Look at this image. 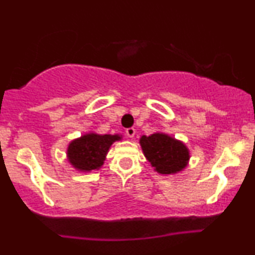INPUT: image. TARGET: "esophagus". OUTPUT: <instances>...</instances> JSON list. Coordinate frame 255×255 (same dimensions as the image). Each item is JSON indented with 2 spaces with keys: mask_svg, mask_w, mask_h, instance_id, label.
I'll list each match as a JSON object with an SVG mask.
<instances>
[{
  "mask_svg": "<svg viewBox=\"0 0 255 255\" xmlns=\"http://www.w3.org/2000/svg\"><path fill=\"white\" fill-rule=\"evenodd\" d=\"M126 135L129 136V137H133L134 135H135V129H134L133 127L127 128V129H126Z\"/></svg>",
  "mask_w": 255,
  "mask_h": 255,
  "instance_id": "esophagus-1",
  "label": "esophagus"
}]
</instances>
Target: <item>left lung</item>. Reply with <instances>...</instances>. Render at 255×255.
Segmentation results:
<instances>
[{
    "label": "left lung",
    "instance_id": "obj_1",
    "mask_svg": "<svg viewBox=\"0 0 255 255\" xmlns=\"http://www.w3.org/2000/svg\"><path fill=\"white\" fill-rule=\"evenodd\" d=\"M140 145L146 159L162 175L182 171L188 164L189 150L180 140L164 133H153L140 137Z\"/></svg>",
    "mask_w": 255,
    "mask_h": 255
}]
</instances>
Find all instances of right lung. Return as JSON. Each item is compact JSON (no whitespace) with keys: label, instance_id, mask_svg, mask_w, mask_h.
I'll use <instances>...</instances> for the list:
<instances>
[{"label":"right lung","instance_id":"obj_1","mask_svg":"<svg viewBox=\"0 0 255 255\" xmlns=\"http://www.w3.org/2000/svg\"><path fill=\"white\" fill-rule=\"evenodd\" d=\"M119 134L86 133L74 139L67 148L68 162L79 171L89 172L98 170L103 165L110 146L121 140Z\"/></svg>","mask_w":255,"mask_h":255}]
</instances>
